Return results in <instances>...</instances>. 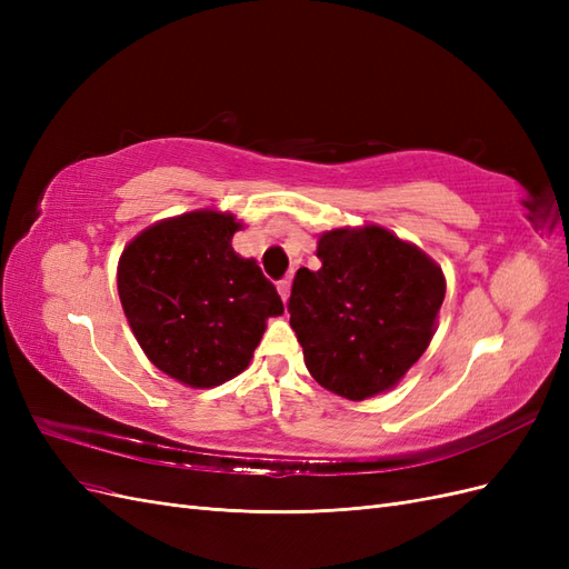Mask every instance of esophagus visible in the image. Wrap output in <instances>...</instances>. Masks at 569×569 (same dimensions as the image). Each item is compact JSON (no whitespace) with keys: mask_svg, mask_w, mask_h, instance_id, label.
Segmentation results:
<instances>
[{"mask_svg":"<svg viewBox=\"0 0 569 569\" xmlns=\"http://www.w3.org/2000/svg\"><path fill=\"white\" fill-rule=\"evenodd\" d=\"M278 291H280L282 301H287V299H289V291H291V280H289V278L280 280V282H278Z\"/></svg>","mask_w":569,"mask_h":569,"instance_id":"obj_1","label":"esophagus"}]
</instances>
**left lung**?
<instances>
[{
  "instance_id": "obj_1",
  "label": "left lung",
  "mask_w": 569,
  "mask_h": 569,
  "mask_svg": "<svg viewBox=\"0 0 569 569\" xmlns=\"http://www.w3.org/2000/svg\"><path fill=\"white\" fill-rule=\"evenodd\" d=\"M320 270L299 268L287 303L313 380L366 401L403 380L432 341L446 295L441 268L380 226L318 239Z\"/></svg>"
}]
</instances>
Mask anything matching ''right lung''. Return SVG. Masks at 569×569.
Listing matches in <instances>:
<instances>
[{"mask_svg": "<svg viewBox=\"0 0 569 569\" xmlns=\"http://www.w3.org/2000/svg\"><path fill=\"white\" fill-rule=\"evenodd\" d=\"M242 228L213 209L166 218L120 253L118 297L134 339L173 380L209 389L251 363L266 320L282 316L278 289L232 249Z\"/></svg>", "mask_w": 569, "mask_h": 569, "instance_id": "1", "label": "right lung"}]
</instances>
